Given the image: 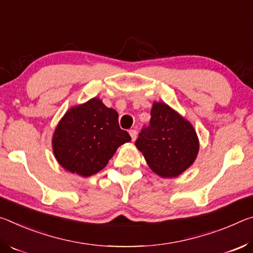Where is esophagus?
Segmentation results:
<instances>
[{"label":"esophagus","instance_id":"34e87169","mask_svg":"<svg viewBox=\"0 0 253 253\" xmlns=\"http://www.w3.org/2000/svg\"><path fill=\"white\" fill-rule=\"evenodd\" d=\"M129 133H130V135H131L132 141H134V140L136 139V130H135V129H132V130L129 131Z\"/></svg>","mask_w":253,"mask_h":253}]
</instances>
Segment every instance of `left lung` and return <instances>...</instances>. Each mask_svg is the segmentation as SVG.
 <instances>
[{"mask_svg": "<svg viewBox=\"0 0 253 253\" xmlns=\"http://www.w3.org/2000/svg\"><path fill=\"white\" fill-rule=\"evenodd\" d=\"M135 146L152 170L161 177H176L195 160L198 139L192 124L165 103H155L149 126L139 133Z\"/></svg>", "mask_w": 253, "mask_h": 253, "instance_id": "obj_1", "label": "left lung"}]
</instances>
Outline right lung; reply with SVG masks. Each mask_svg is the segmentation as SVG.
<instances>
[{
    "label": "right lung",
    "instance_id": "1",
    "mask_svg": "<svg viewBox=\"0 0 253 253\" xmlns=\"http://www.w3.org/2000/svg\"><path fill=\"white\" fill-rule=\"evenodd\" d=\"M130 134L119 126V114L93 98L70 109L58 124L52 147L65 169L88 177L102 170Z\"/></svg>",
    "mask_w": 253,
    "mask_h": 253
}]
</instances>
